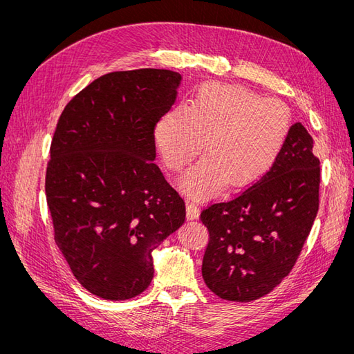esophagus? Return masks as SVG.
I'll use <instances>...</instances> for the list:
<instances>
[{
    "mask_svg": "<svg viewBox=\"0 0 354 354\" xmlns=\"http://www.w3.org/2000/svg\"><path fill=\"white\" fill-rule=\"evenodd\" d=\"M186 214L187 220H196L199 217V205L195 202H187L186 203Z\"/></svg>",
    "mask_w": 354,
    "mask_h": 354,
    "instance_id": "obj_1",
    "label": "esophagus"
}]
</instances>
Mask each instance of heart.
<instances>
[{
    "label": "heart",
    "instance_id": "1",
    "mask_svg": "<svg viewBox=\"0 0 354 354\" xmlns=\"http://www.w3.org/2000/svg\"><path fill=\"white\" fill-rule=\"evenodd\" d=\"M292 115L279 100L236 84L205 82L187 109H169L155 128V140L169 169L180 173L207 153L181 181L194 198L216 195L224 185L254 183L273 165L291 131ZM206 145H203V142Z\"/></svg>",
    "mask_w": 354,
    "mask_h": 354
}]
</instances>
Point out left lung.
I'll use <instances>...</instances> for the list:
<instances>
[{
	"label": "left lung",
	"instance_id": "left-lung-1",
	"mask_svg": "<svg viewBox=\"0 0 354 354\" xmlns=\"http://www.w3.org/2000/svg\"><path fill=\"white\" fill-rule=\"evenodd\" d=\"M319 185L313 138L297 122L272 168L257 183L201 212L209 232L202 277L214 294L248 303L282 282L312 230Z\"/></svg>",
	"mask_w": 354,
	"mask_h": 354
}]
</instances>
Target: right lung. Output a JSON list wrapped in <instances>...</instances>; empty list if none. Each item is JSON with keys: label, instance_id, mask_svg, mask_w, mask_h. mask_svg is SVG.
<instances>
[{"label": "right lung", "instance_id": "obj_1", "mask_svg": "<svg viewBox=\"0 0 354 354\" xmlns=\"http://www.w3.org/2000/svg\"><path fill=\"white\" fill-rule=\"evenodd\" d=\"M181 75L111 72L63 109L46 174L55 241L88 292L130 299L151 285L152 252L186 218L185 201L156 158L155 127Z\"/></svg>", "mask_w": 354, "mask_h": 354}]
</instances>
